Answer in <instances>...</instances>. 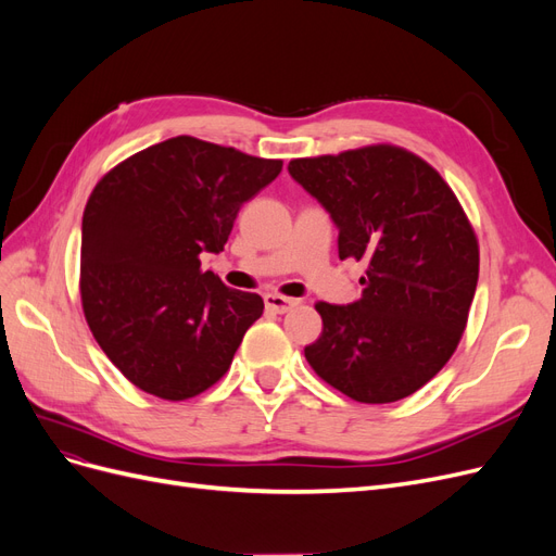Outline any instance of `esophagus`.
<instances>
[{
    "label": "esophagus",
    "mask_w": 556,
    "mask_h": 556,
    "mask_svg": "<svg viewBox=\"0 0 556 556\" xmlns=\"http://www.w3.org/2000/svg\"><path fill=\"white\" fill-rule=\"evenodd\" d=\"M263 302H265V309L273 312V314H286V312H291L295 304H298V300L283 298V295H277V293H267L263 298Z\"/></svg>",
    "instance_id": "obj_1"
}]
</instances>
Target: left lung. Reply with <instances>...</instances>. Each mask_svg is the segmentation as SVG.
<instances>
[{"label": "left lung", "mask_w": 556, "mask_h": 556, "mask_svg": "<svg viewBox=\"0 0 556 556\" xmlns=\"http://www.w3.org/2000/svg\"><path fill=\"white\" fill-rule=\"evenodd\" d=\"M289 173L334 222L339 258L367 263L363 298L316 302L312 369L355 402L414 395L451 361L478 283V240L443 177L395 146L293 159Z\"/></svg>", "instance_id": "8db88e82"}]
</instances>
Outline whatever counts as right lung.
Returning a JSON list of instances; mask_svg holds the SVG:
<instances>
[{
  "label": "right lung",
  "mask_w": 556,
  "mask_h": 556,
  "mask_svg": "<svg viewBox=\"0 0 556 556\" xmlns=\"http://www.w3.org/2000/svg\"><path fill=\"white\" fill-rule=\"evenodd\" d=\"M279 173V159L177 136L101 177L83 214V312L136 388L182 402L228 371L263 298L203 273L201 254L224 252L240 207Z\"/></svg>",
  "instance_id": "add662e5"
}]
</instances>
